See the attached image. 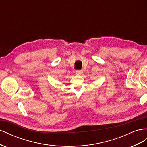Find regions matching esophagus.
<instances>
[{"label": "esophagus", "instance_id": "1", "mask_svg": "<svg viewBox=\"0 0 147 147\" xmlns=\"http://www.w3.org/2000/svg\"><path fill=\"white\" fill-rule=\"evenodd\" d=\"M75 74H76L77 75H82L83 74V71L82 70H76V72H75Z\"/></svg>", "mask_w": 147, "mask_h": 147}]
</instances>
